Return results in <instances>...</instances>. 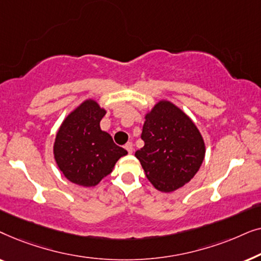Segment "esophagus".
I'll list each match as a JSON object with an SVG mask.
<instances>
[{"label": "esophagus", "mask_w": 261, "mask_h": 261, "mask_svg": "<svg viewBox=\"0 0 261 261\" xmlns=\"http://www.w3.org/2000/svg\"><path fill=\"white\" fill-rule=\"evenodd\" d=\"M124 148L127 149V152H128V153H132V152H133V142H132V141H128L127 144L124 145Z\"/></svg>", "instance_id": "34e87169"}]
</instances>
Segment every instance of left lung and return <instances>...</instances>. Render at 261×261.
I'll return each mask as SVG.
<instances>
[{"instance_id":"8db88e82","label":"left lung","mask_w":261,"mask_h":261,"mask_svg":"<svg viewBox=\"0 0 261 261\" xmlns=\"http://www.w3.org/2000/svg\"><path fill=\"white\" fill-rule=\"evenodd\" d=\"M141 139L135 152L146 177L156 190L172 192L189 183L205 156V144L194 121L167 99L145 114Z\"/></svg>"}]
</instances>
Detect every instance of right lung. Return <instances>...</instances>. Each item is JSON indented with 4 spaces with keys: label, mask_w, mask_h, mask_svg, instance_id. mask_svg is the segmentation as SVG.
<instances>
[{
    "label": "right lung",
    "mask_w": 261,
    "mask_h": 261,
    "mask_svg": "<svg viewBox=\"0 0 261 261\" xmlns=\"http://www.w3.org/2000/svg\"><path fill=\"white\" fill-rule=\"evenodd\" d=\"M107 110L94 98L76 107L60 124L53 144L58 169L71 183L84 188L96 187L112 172L127 151L114 144L99 122Z\"/></svg>",
    "instance_id": "1"
}]
</instances>
